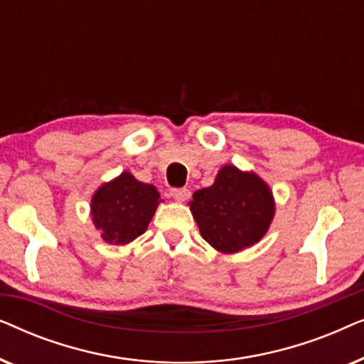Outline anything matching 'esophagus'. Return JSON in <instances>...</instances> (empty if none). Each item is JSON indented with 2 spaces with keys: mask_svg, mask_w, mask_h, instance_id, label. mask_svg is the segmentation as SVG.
I'll return each instance as SVG.
<instances>
[{
  "mask_svg": "<svg viewBox=\"0 0 364 364\" xmlns=\"http://www.w3.org/2000/svg\"><path fill=\"white\" fill-rule=\"evenodd\" d=\"M171 197L177 202H186V200H188V197H191V191H188V188H186V187H183V188H172Z\"/></svg>",
  "mask_w": 364,
  "mask_h": 364,
  "instance_id": "esophagus-1",
  "label": "esophagus"
}]
</instances>
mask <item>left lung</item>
<instances>
[{
    "mask_svg": "<svg viewBox=\"0 0 364 364\" xmlns=\"http://www.w3.org/2000/svg\"><path fill=\"white\" fill-rule=\"evenodd\" d=\"M188 202L200 235L220 253H237L255 245L275 215L270 187L255 172L223 166L210 187Z\"/></svg>",
    "mask_w": 364,
    "mask_h": 364,
    "instance_id": "1",
    "label": "left lung"
}]
</instances>
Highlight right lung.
I'll return each instance as SVG.
<instances>
[{"mask_svg": "<svg viewBox=\"0 0 364 364\" xmlns=\"http://www.w3.org/2000/svg\"><path fill=\"white\" fill-rule=\"evenodd\" d=\"M161 196L152 183L139 182L131 172H122L102 183L92 196L91 215L104 242L126 245L147 230Z\"/></svg>", "mask_w": 364, "mask_h": 364, "instance_id": "add662e5", "label": "right lung"}]
</instances>
